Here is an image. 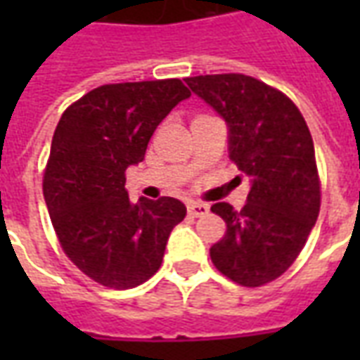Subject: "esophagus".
I'll return each mask as SVG.
<instances>
[{
  "instance_id": "1",
  "label": "esophagus",
  "mask_w": 360,
  "mask_h": 360,
  "mask_svg": "<svg viewBox=\"0 0 360 360\" xmlns=\"http://www.w3.org/2000/svg\"><path fill=\"white\" fill-rule=\"evenodd\" d=\"M187 212H188V216H193V218H200V216H204V214H208L210 208H208V204H204V202H188Z\"/></svg>"
}]
</instances>
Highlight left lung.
Wrapping results in <instances>:
<instances>
[{
    "mask_svg": "<svg viewBox=\"0 0 360 360\" xmlns=\"http://www.w3.org/2000/svg\"><path fill=\"white\" fill-rule=\"evenodd\" d=\"M229 127V158L252 177L247 204L216 202L226 221L210 258L245 287L278 279L304 247L320 212V177L307 121L283 92L241 73L185 79Z\"/></svg>",
    "mask_w": 360,
    "mask_h": 360,
    "instance_id": "1",
    "label": "left lung"
}]
</instances>
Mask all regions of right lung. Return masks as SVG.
<instances>
[{"label":"right lung","mask_w":360,"mask_h":360,"mask_svg":"<svg viewBox=\"0 0 360 360\" xmlns=\"http://www.w3.org/2000/svg\"><path fill=\"white\" fill-rule=\"evenodd\" d=\"M188 96L179 79L103 84L59 119L44 198L63 252L100 285L131 289L152 278L187 216L172 196L131 202L125 172L144 160L156 127Z\"/></svg>","instance_id":"right-lung-1"}]
</instances>
